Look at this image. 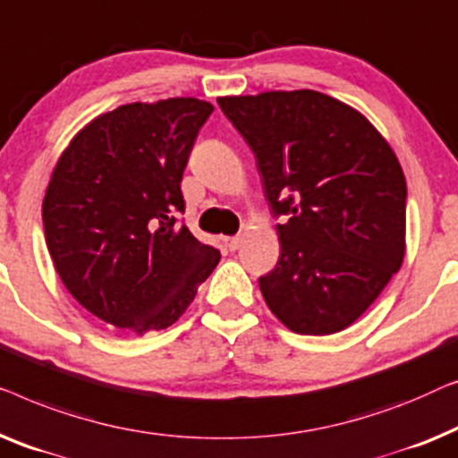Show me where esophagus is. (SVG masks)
Segmentation results:
<instances>
[{
    "label": "esophagus",
    "instance_id": "34e87169",
    "mask_svg": "<svg viewBox=\"0 0 458 458\" xmlns=\"http://www.w3.org/2000/svg\"><path fill=\"white\" fill-rule=\"evenodd\" d=\"M224 244H226L228 250H236V249H241L242 238L241 236H228V238H224Z\"/></svg>",
    "mask_w": 458,
    "mask_h": 458
}]
</instances>
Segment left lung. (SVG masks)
<instances>
[{
    "label": "left lung",
    "instance_id": "left-lung-1",
    "mask_svg": "<svg viewBox=\"0 0 458 458\" xmlns=\"http://www.w3.org/2000/svg\"><path fill=\"white\" fill-rule=\"evenodd\" d=\"M257 159L280 259L259 291L288 330L336 334L363 315L404 259L407 180L377 128L311 89L217 98Z\"/></svg>",
    "mask_w": 458,
    "mask_h": 458
}]
</instances>
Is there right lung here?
Here are the masks:
<instances>
[{"instance_id": "obj_1", "label": "right lung", "mask_w": 458, "mask_h": 458, "mask_svg": "<svg viewBox=\"0 0 458 458\" xmlns=\"http://www.w3.org/2000/svg\"><path fill=\"white\" fill-rule=\"evenodd\" d=\"M211 112L195 98L126 103L76 132L51 174L43 228L55 272L89 313L122 332L172 326L220 261L174 217Z\"/></svg>"}]
</instances>
